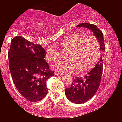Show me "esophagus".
<instances>
[{
  "label": "esophagus",
  "mask_w": 122,
  "mask_h": 122,
  "mask_svg": "<svg viewBox=\"0 0 122 122\" xmlns=\"http://www.w3.org/2000/svg\"><path fill=\"white\" fill-rule=\"evenodd\" d=\"M55 75H62V74H61V73L55 72Z\"/></svg>",
  "instance_id": "obj_1"
}]
</instances>
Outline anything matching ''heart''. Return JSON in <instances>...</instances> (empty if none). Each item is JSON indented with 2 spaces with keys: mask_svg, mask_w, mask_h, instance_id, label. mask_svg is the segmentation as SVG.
Returning <instances> with one entry per match:
<instances>
[{
  "mask_svg": "<svg viewBox=\"0 0 122 122\" xmlns=\"http://www.w3.org/2000/svg\"><path fill=\"white\" fill-rule=\"evenodd\" d=\"M61 46L63 51L67 52L65 56L67 61H59L52 66L54 70L61 72L75 70L77 74H85L95 66L100 56L98 40L84 33H71L62 41ZM58 58L59 52L56 48H48L46 52V60L51 62Z\"/></svg>",
  "mask_w": 122,
  "mask_h": 122,
  "instance_id": "b5f03b06",
  "label": "heart"
}]
</instances>
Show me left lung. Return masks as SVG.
<instances>
[{"label": "left lung", "instance_id": "8db88e82", "mask_svg": "<svg viewBox=\"0 0 122 122\" xmlns=\"http://www.w3.org/2000/svg\"><path fill=\"white\" fill-rule=\"evenodd\" d=\"M85 27L91 30L96 37L100 44V49L105 51V45L102 32L95 25L83 23L77 25V27ZM102 59L101 56L96 66L83 77L75 78L70 87L65 89V95L71 102L81 104L87 102L92 97L100 85L102 73Z\"/></svg>", "mask_w": 122, "mask_h": 122}]
</instances>
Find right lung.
<instances>
[{
	"mask_svg": "<svg viewBox=\"0 0 122 122\" xmlns=\"http://www.w3.org/2000/svg\"><path fill=\"white\" fill-rule=\"evenodd\" d=\"M46 51L21 36L12 39L8 52L9 70L20 94L31 102L47 96L46 80L54 74L45 60Z\"/></svg>",
	"mask_w": 122,
	"mask_h": 122,
	"instance_id": "obj_1",
	"label": "right lung"
}]
</instances>
